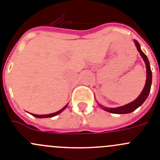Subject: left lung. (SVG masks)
Wrapping results in <instances>:
<instances>
[{
    "label": "left lung",
    "instance_id": "1",
    "mask_svg": "<svg viewBox=\"0 0 160 160\" xmlns=\"http://www.w3.org/2000/svg\"><path fill=\"white\" fill-rule=\"evenodd\" d=\"M134 43H135V46L136 48H137L138 51V52L140 53L141 56L142 57V58H143L144 61H145V65H146L147 78L146 82H145V87H144L143 91H142L140 95H139L135 100L133 101L132 102H131V103L127 104V105H123V106L117 107V108H107V107H103L100 105L105 111L108 112L115 113V114H127V113L132 112H134V110L137 109L139 106H141V105L144 103V102L146 100L148 94H149L152 85V71L149 66V61H148L146 55L144 54V52H142V49H141L139 43L137 41H134Z\"/></svg>",
    "mask_w": 160,
    "mask_h": 160
}]
</instances>
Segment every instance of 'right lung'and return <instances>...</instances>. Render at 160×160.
Here are the masks:
<instances>
[{
	"instance_id": "obj_1",
	"label": "right lung",
	"mask_w": 160,
	"mask_h": 160,
	"mask_svg": "<svg viewBox=\"0 0 160 160\" xmlns=\"http://www.w3.org/2000/svg\"><path fill=\"white\" fill-rule=\"evenodd\" d=\"M67 105H68V104L66 105V106L63 107V108H62L61 110H59V111L56 112L51 113V114H47V115H36V114H32V116H35V117H37V118H49V117H53V116H57V115H58V114H59V113H61L62 112L63 110H64L65 108H66V107H67Z\"/></svg>"
}]
</instances>
